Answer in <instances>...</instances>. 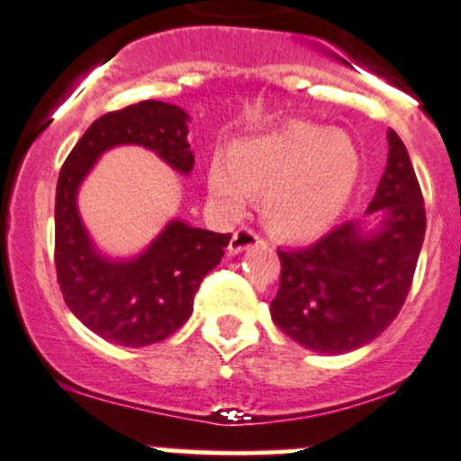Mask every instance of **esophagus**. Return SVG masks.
I'll return each instance as SVG.
<instances>
[{
	"label": "esophagus",
	"instance_id": "34e87169",
	"mask_svg": "<svg viewBox=\"0 0 461 461\" xmlns=\"http://www.w3.org/2000/svg\"><path fill=\"white\" fill-rule=\"evenodd\" d=\"M260 242H262L260 234H256V231L249 230V227H242V230L234 231V236H231L230 253H242L245 249L253 247V245H260Z\"/></svg>",
	"mask_w": 461,
	"mask_h": 461
}]
</instances>
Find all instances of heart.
I'll list each match as a JSON object with an SVG mask.
<instances>
[{
  "instance_id": "b5f03b06",
  "label": "heart",
  "mask_w": 461,
  "mask_h": 461,
  "mask_svg": "<svg viewBox=\"0 0 461 461\" xmlns=\"http://www.w3.org/2000/svg\"><path fill=\"white\" fill-rule=\"evenodd\" d=\"M359 173L362 153L347 131L288 123L227 147L225 160L210 162L208 190L227 214L240 212L249 194L260 197L268 230L299 242L336 223Z\"/></svg>"
}]
</instances>
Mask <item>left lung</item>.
<instances>
[{"mask_svg": "<svg viewBox=\"0 0 461 461\" xmlns=\"http://www.w3.org/2000/svg\"><path fill=\"white\" fill-rule=\"evenodd\" d=\"M377 230L347 221L314 245L279 249L275 325L316 353L356 351L388 330L403 308L425 240V201L403 140L388 130V164L366 214Z\"/></svg>", "mask_w": 461, "mask_h": 461, "instance_id": "obj_1", "label": "left lung"}]
</instances>
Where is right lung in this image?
<instances>
[{
    "label": "right lung",
    "mask_w": 461,
    "mask_h": 461,
    "mask_svg": "<svg viewBox=\"0 0 461 461\" xmlns=\"http://www.w3.org/2000/svg\"><path fill=\"white\" fill-rule=\"evenodd\" d=\"M140 145L188 176V114L140 102L99 116L62 164L56 188V273L68 310L93 333L121 347L156 345L193 314L201 282L223 258L231 234L171 221L140 256L110 260L93 245L77 212V190L104 151Z\"/></svg>",
    "instance_id": "add662e5"
}]
</instances>
